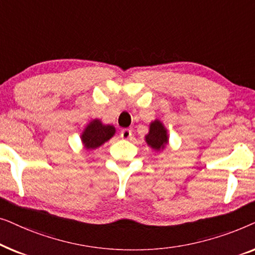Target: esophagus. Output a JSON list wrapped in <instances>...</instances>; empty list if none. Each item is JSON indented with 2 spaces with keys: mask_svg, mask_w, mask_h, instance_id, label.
Here are the masks:
<instances>
[{
  "mask_svg": "<svg viewBox=\"0 0 255 255\" xmlns=\"http://www.w3.org/2000/svg\"><path fill=\"white\" fill-rule=\"evenodd\" d=\"M131 135H132V131L130 128H123L121 132V137L123 139H130Z\"/></svg>",
  "mask_w": 255,
  "mask_h": 255,
  "instance_id": "obj_1",
  "label": "esophagus"
}]
</instances>
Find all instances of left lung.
Instances as JSON below:
<instances>
[{
    "instance_id": "8db88e82",
    "label": "left lung",
    "mask_w": 255,
    "mask_h": 255,
    "mask_svg": "<svg viewBox=\"0 0 255 255\" xmlns=\"http://www.w3.org/2000/svg\"><path fill=\"white\" fill-rule=\"evenodd\" d=\"M145 141L149 147L156 152L162 151L168 145V131L160 120H154L149 123L148 133L145 135Z\"/></svg>"
}]
</instances>
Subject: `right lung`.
<instances>
[{
	"mask_svg": "<svg viewBox=\"0 0 255 255\" xmlns=\"http://www.w3.org/2000/svg\"><path fill=\"white\" fill-rule=\"evenodd\" d=\"M116 133V128L111 124H103L100 120H92L86 128H83L81 135V142L87 151L99 148L104 142L110 140Z\"/></svg>",
	"mask_w": 255,
	"mask_h": 255,
	"instance_id": "add662e5",
	"label": "right lung"
}]
</instances>
